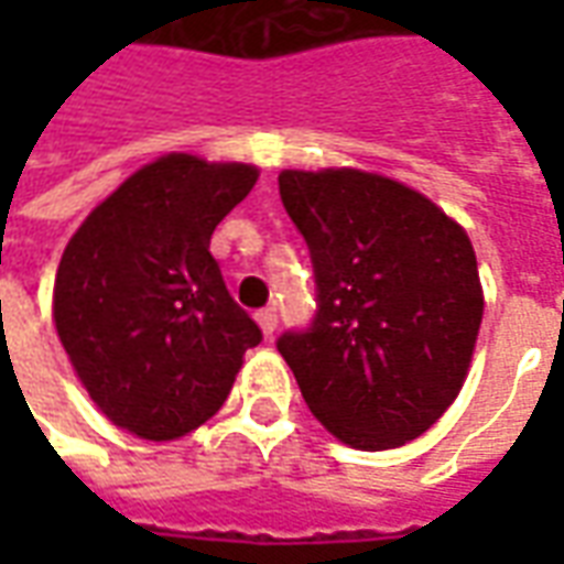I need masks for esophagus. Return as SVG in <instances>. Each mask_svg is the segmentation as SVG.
<instances>
[{
    "instance_id": "esophagus-1",
    "label": "esophagus",
    "mask_w": 564,
    "mask_h": 564,
    "mask_svg": "<svg viewBox=\"0 0 564 564\" xmlns=\"http://www.w3.org/2000/svg\"><path fill=\"white\" fill-rule=\"evenodd\" d=\"M257 326L262 329V335L265 338H271L274 335V329H278V314L271 311V307H265V311H259L257 314Z\"/></svg>"
}]
</instances>
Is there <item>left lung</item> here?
<instances>
[{
	"label": "left lung",
	"instance_id": "left-lung-1",
	"mask_svg": "<svg viewBox=\"0 0 564 564\" xmlns=\"http://www.w3.org/2000/svg\"><path fill=\"white\" fill-rule=\"evenodd\" d=\"M319 307L278 350L311 414L354 449H392L456 402L484 319L468 232L414 186L366 169H283Z\"/></svg>",
	"mask_w": 564,
	"mask_h": 564
}]
</instances>
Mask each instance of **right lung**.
Here are the masks:
<instances>
[{
	"label": "right lung",
	"instance_id": "add662e5",
	"mask_svg": "<svg viewBox=\"0 0 564 564\" xmlns=\"http://www.w3.org/2000/svg\"><path fill=\"white\" fill-rule=\"evenodd\" d=\"M257 181L250 162L165 153L68 238L54 281L56 335L93 404L129 435L162 444L208 423L262 338L208 250Z\"/></svg>",
	"mask_w": 564,
	"mask_h": 564
}]
</instances>
